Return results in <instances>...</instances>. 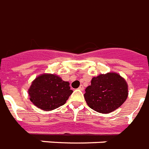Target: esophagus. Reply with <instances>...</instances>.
Returning <instances> with one entry per match:
<instances>
[{"label":"esophagus","instance_id":"obj_1","mask_svg":"<svg viewBox=\"0 0 149 149\" xmlns=\"http://www.w3.org/2000/svg\"><path fill=\"white\" fill-rule=\"evenodd\" d=\"M79 90V91H84V86H83V85H80V86H79V88H78Z\"/></svg>","mask_w":149,"mask_h":149}]
</instances>
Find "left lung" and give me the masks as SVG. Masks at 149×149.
<instances>
[{
	"mask_svg": "<svg viewBox=\"0 0 149 149\" xmlns=\"http://www.w3.org/2000/svg\"><path fill=\"white\" fill-rule=\"evenodd\" d=\"M84 98L91 109L108 113L118 109L127 97V83L120 75L110 72L93 77L86 87Z\"/></svg>",
	"mask_w": 149,
	"mask_h": 149,
	"instance_id": "8db88e82",
	"label": "left lung"
}]
</instances>
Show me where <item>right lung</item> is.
I'll return each instance as SVG.
<instances>
[{
  "mask_svg": "<svg viewBox=\"0 0 149 149\" xmlns=\"http://www.w3.org/2000/svg\"><path fill=\"white\" fill-rule=\"evenodd\" d=\"M72 93L70 84L53 74L38 77L29 90L30 100L43 111H52L63 105Z\"/></svg>",
  "mask_w": 149,
  "mask_h": 149,
  "instance_id": "1",
  "label": "right lung"
}]
</instances>
